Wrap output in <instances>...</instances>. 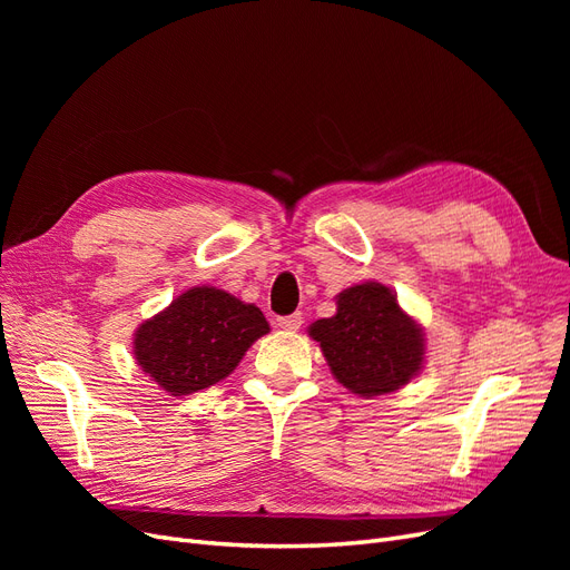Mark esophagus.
I'll return each instance as SVG.
<instances>
[{
	"label": "esophagus",
	"mask_w": 570,
	"mask_h": 570,
	"mask_svg": "<svg viewBox=\"0 0 570 570\" xmlns=\"http://www.w3.org/2000/svg\"><path fill=\"white\" fill-rule=\"evenodd\" d=\"M278 325L283 327V331H299V325H302V314H289V316H281L278 318Z\"/></svg>",
	"instance_id": "esophagus-1"
}]
</instances>
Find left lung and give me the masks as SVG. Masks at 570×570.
I'll return each instance as SVG.
<instances>
[{
  "mask_svg": "<svg viewBox=\"0 0 570 570\" xmlns=\"http://www.w3.org/2000/svg\"><path fill=\"white\" fill-rule=\"evenodd\" d=\"M335 381L358 396L400 390L425 358L423 327L402 312L381 283H361L337 295V314L308 325Z\"/></svg>",
  "mask_w": 570,
  "mask_h": 570,
  "instance_id": "obj_1",
  "label": "left lung"
}]
</instances>
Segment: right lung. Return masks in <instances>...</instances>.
Returning <instances> with one entry per match:
<instances>
[{
	"mask_svg": "<svg viewBox=\"0 0 570 570\" xmlns=\"http://www.w3.org/2000/svg\"><path fill=\"white\" fill-rule=\"evenodd\" d=\"M268 331L262 308L202 285L137 327L132 352L161 390L185 396L228 377Z\"/></svg>",
	"mask_w": 570,
	"mask_h": 570,
	"instance_id": "obj_1",
	"label": "right lung"
}]
</instances>
